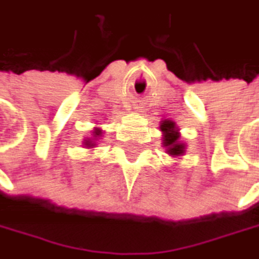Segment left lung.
Returning <instances> with one entry per match:
<instances>
[{
	"mask_svg": "<svg viewBox=\"0 0 259 259\" xmlns=\"http://www.w3.org/2000/svg\"><path fill=\"white\" fill-rule=\"evenodd\" d=\"M161 131L164 133V145L168 150V154L171 155H180L184 151L183 144H179L177 143V131H176V126H174V122L171 121H164L163 125H161Z\"/></svg>",
	"mask_w": 259,
	"mask_h": 259,
	"instance_id": "1",
	"label": "left lung"
}]
</instances>
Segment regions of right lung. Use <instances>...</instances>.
Masks as SVG:
<instances>
[{"mask_svg": "<svg viewBox=\"0 0 259 259\" xmlns=\"http://www.w3.org/2000/svg\"><path fill=\"white\" fill-rule=\"evenodd\" d=\"M96 135H99V133H96ZM86 145H91L89 143H86Z\"/></svg>", "mask_w": 259, "mask_h": 259, "instance_id": "1", "label": "right lung"}]
</instances>
